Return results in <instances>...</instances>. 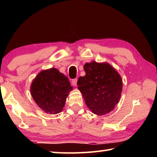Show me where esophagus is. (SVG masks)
I'll return each mask as SVG.
<instances>
[{"label":"esophagus","instance_id":"esophagus-1","mask_svg":"<svg viewBox=\"0 0 157 157\" xmlns=\"http://www.w3.org/2000/svg\"><path fill=\"white\" fill-rule=\"evenodd\" d=\"M71 82H72V84L73 85V86H77V82H78V79H77V78L73 79Z\"/></svg>","mask_w":157,"mask_h":157}]
</instances>
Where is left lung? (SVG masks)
Masks as SVG:
<instances>
[{"instance_id":"1","label":"left lung","mask_w":157,"mask_h":157,"mask_svg":"<svg viewBox=\"0 0 157 157\" xmlns=\"http://www.w3.org/2000/svg\"><path fill=\"white\" fill-rule=\"evenodd\" d=\"M86 75L79 77L78 89L88 108L97 115L112 111L121 96L123 80L119 73L108 63H85Z\"/></svg>"}]
</instances>
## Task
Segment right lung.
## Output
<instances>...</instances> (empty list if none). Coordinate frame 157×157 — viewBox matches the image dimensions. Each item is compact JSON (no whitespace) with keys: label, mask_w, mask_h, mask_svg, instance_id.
Wrapping results in <instances>:
<instances>
[{"label":"right lung","mask_w":157,"mask_h":157,"mask_svg":"<svg viewBox=\"0 0 157 157\" xmlns=\"http://www.w3.org/2000/svg\"><path fill=\"white\" fill-rule=\"evenodd\" d=\"M67 77L57 68L41 71L32 82L30 93L34 102L47 113H60L72 91Z\"/></svg>","instance_id":"1"}]
</instances>
